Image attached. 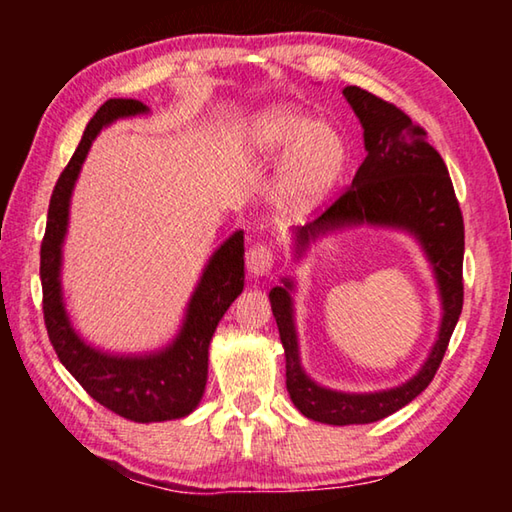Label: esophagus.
Returning <instances> with one entry per match:
<instances>
[{
	"label": "esophagus",
	"instance_id": "1",
	"mask_svg": "<svg viewBox=\"0 0 512 512\" xmlns=\"http://www.w3.org/2000/svg\"><path fill=\"white\" fill-rule=\"evenodd\" d=\"M273 259H275V250L268 241H255V244H250V248L246 250V266L248 271L255 275L271 273Z\"/></svg>",
	"mask_w": 512,
	"mask_h": 512
}]
</instances>
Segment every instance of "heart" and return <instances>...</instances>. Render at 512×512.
I'll return each mask as SVG.
<instances>
[{
	"mask_svg": "<svg viewBox=\"0 0 512 512\" xmlns=\"http://www.w3.org/2000/svg\"><path fill=\"white\" fill-rule=\"evenodd\" d=\"M248 140L264 158H289L284 192L296 203L316 201L348 167L341 133L293 110L266 112L250 126Z\"/></svg>",
	"mask_w": 512,
	"mask_h": 512,
	"instance_id": "1",
	"label": "heart"
}]
</instances>
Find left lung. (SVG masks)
<instances>
[{"label": "left lung", "mask_w": 512, "mask_h": 512, "mask_svg": "<svg viewBox=\"0 0 512 512\" xmlns=\"http://www.w3.org/2000/svg\"><path fill=\"white\" fill-rule=\"evenodd\" d=\"M357 112L366 142V160L352 185L325 207L316 221L298 230V244L309 237L348 223L400 225L418 235L438 275L443 293V325L424 368L409 384L372 395L334 393L316 386L300 368L296 329L291 318L289 287L271 291V307L287 357V391L302 415L325 424H368L400 411L431 384L443 363L449 339L463 309V250L465 228L452 178L440 153L427 140V131L391 101L348 85L343 88Z\"/></svg>", "instance_id": "obj_1"}]
</instances>
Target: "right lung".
<instances>
[{"mask_svg":"<svg viewBox=\"0 0 512 512\" xmlns=\"http://www.w3.org/2000/svg\"><path fill=\"white\" fill-rule=\"evenodd\" d=\"M146 112L137 99H108L94 112L72 160L51 192L47 228L40 246L42 314L58 359L72 372L92 400L133 422L183 418L201 402L207 379V348L228 307L244 289V232L232 235L216 250L203 280L189 302L185 327L176 343L155 357H110L85 345L69 327L60 300V244L67 228L69 196L92 140L117 117Z\"/></svg>","mask_w":512,"mask_h":512,"instance_id":"add662e5","label":"right lung"}]
</instances>
